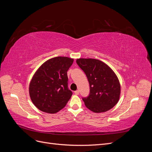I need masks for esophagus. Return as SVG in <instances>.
Wrapping results in <instances>:
<instances>
[{"label":"esophagus","mask_w":152,"mask_h":152,"mask_svg":"<svg viewBox=\"0 0 152 152\" xmlns=\"http://www.w3.org/2000/svg\"><path fill=\"white\" fill-rule=\"evenodd\" d=\"M74 93L76 94V95H78L79 94V90H77V91H74Z\"/></svg>","instance_id":"esophagus-1"}]
</instances>
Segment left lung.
<instances>
[{
  "label": "left lung",
  "mask_w": 152,
  "mask_h": 152,
  "mask_svg": "<svg viewBox=\"0 0 152 152\" xmlns=\"http://www.w3.org/2000/svg\"><path fill=\"white\" fill-rule=\"evenodd\" d=\"M76 62L89 81V94L82 98L86 107L95 113L105 112L112 108L118 103L121 94V85L115 73L98 59L80 58Z\"/></svg>",
  "instance_id": "left-lung-1"
}]
</instances>
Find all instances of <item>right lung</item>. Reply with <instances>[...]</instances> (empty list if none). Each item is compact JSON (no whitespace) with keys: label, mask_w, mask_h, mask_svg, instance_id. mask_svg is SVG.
I'll use <instances>...</instances> for the list:
<instances>
[{"label":"right lung","mask_w":152,"mask_h":152,"mask_svg":"<svg viewBox=\"0 0 152 152\" xmlns=\"http://www.w3.org/2000/svg\"><path fill=\"white\" fill-rule=\"evenodd\" d=\"M73 59L56 57L41 65L30 82L31 102L41 111L55 113L65 107L72 95L68 89L67 72Z\"/></svg>","instance_id":"obj_1"}]
</instances>
